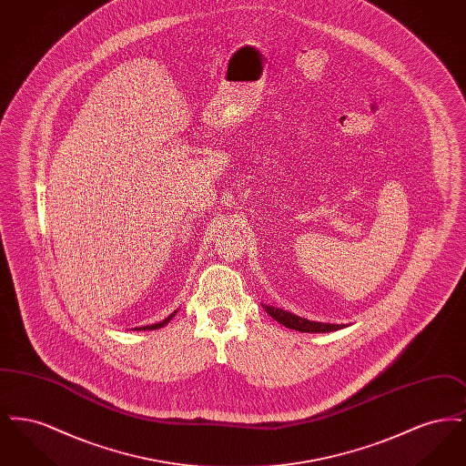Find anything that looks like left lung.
Returning a JSON list of instances; mask_svg holds the SVG:
<instances>
[{"label":"left lung","mask_w":466,"mask_h":466,"mask_svg":"<svg viewBox=\"0 0 466 466\" xmlns=\"http://www.w3.org/2000/svg\"><path fill=\"white\" fill-rule=\"evenodd\" d=\"M267 312L276 319L279 321L281 325H285L287 329L291 330H299V332L308 333H323V332H335V330H340L344 329L346 325H333V323H319V321H309L306 318H300V316H295L289 310L278 309V308H272V306H264Z\"/></svg>","instance_id":"left-lung-1"}]
</instances>
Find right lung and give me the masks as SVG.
<instances>
[{
	"instance_id": "1",
	"label": "right lung",
	"mask_w": 466,
	"mask_h": 466,
	"mask_svg": "<svg viewBox=\"0 0 466 466\" xmlns=\"http://www.w3.org/2000/svg\"><path fill=\"white\" fill-rule=\"evenodd\" d=\"M177 310H175V312H173V314H169V316H167V318H166V319H162V321H160V323H154V325H148V327H139V329H137V330H157V329H162V327H164V325H167V323H169V321H171V319H173V316H175V314H177Z\"/></svg>"
}]
</instances>
